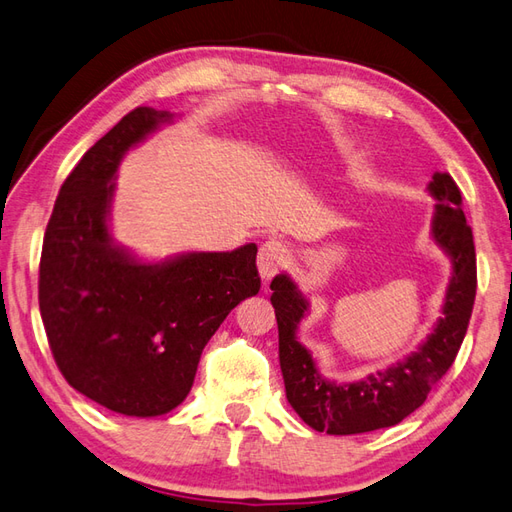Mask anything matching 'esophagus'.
Instances as JSON below:
<instances>
[{
    "mask_svg": "<svg viewBox=\"0 0 512 512\" xmlns=\"http://www.w3.org/2000/svg\"><path fill=\"white\" fill-rule=\"evenodd\" d=\"M289 260V247L285 243L276 241V238H269L258 249V271L263 280L274 278L278 271L287 265Z\"/></svg>",
    "mask_w": 512,
    "mask_h": 512,
    "instance_id": "34e87169",
    "label": "esophagus"
}]
</instances>
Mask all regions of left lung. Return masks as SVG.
Masks as SVG:
<instances>
[{
	"instance_id": "obj_1",
	"label": "left lung",
	"mask_w": 512,
	"mask_h": 512,
	"mask_svg": "<svg viewBox=\"0 0 512 512\" xmlns=\"http://www.w3.org/2000/svg\"><path fill=\"white\" fill-rule=\"evenodd\" d=\"M429 192L436 199L431 232L436 243L451 256L453 276L442 309L445 317H440L427 342L405 361L357 383L322 379L311 352L295 339V328L309 309V302L289 276L280 274L271 280V304L278 320L280 368L287 399L315 431L350 436L401 423L425 403L427 394L456 361L478 289L473 232L462 212V192L449 173H434Z\"/></svg>"
}]
</instances>
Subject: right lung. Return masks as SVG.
Wrapping results in <instances>:
<instances>
[{
	"label": "right lung",
	"instance_id": "1",
	"mask_svg": "<svg viewBox=\"0 0 512 512\" xmlns=\"http://www.w3.org/2000/svg\"><path fill=\"white\" fill-rule=\"evenodd\" d=\"M170 118L135 107L81 157L56 197L39 263L41 320L65 381L111 412L142 418L186 399L210 337L260 289L254 243L162 265L111 243L122 155Z\"/></svg>",
	"mask_w": 512,
	"mask_h": 512
}]
</instances>
